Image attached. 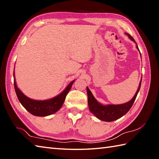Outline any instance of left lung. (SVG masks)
Returning a JSON list of instances; mask_svg holds the SVG:
<instances>
[{
    "label": "left lung",
    "mask_w": 159,
    "mask_h": 159,
    "mask_svg": "<svg viewBox=\"0 0 159 159\" xmlns=\"http://www.w3.org/2000/svg\"><path fill=\"white\" fill-rule=\"evenodd\" d=\"M125 34L127 35L128 36V38H129V39H131L132 41L136 43V42L134 41V39L132 38L128 33H125ZM136 45L137 49L139 51L137 43ZM141 79H142V78H141ZM141 83V80L139 83V87H138L137 92L133 98L130 101H128V102L121 104H106V105L102 104L99 102H98L97 100L94 98L92 93L91 92V91L88 88V87H87V96H88V105L89 111L97 118H98L99 120L102 121H113L120 119V117L124 116L125 114H126L128 113V111L130 109L132 106H133L134 100L136 99L137 94L139 92Z\"/></svg>",
    "instance_id": "left-lung-1"
}]
</instances>
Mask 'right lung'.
Listing matches in <instances>:
<instances>
[{
    "label": "right lung",
    "instance_id": "obj_1",
    "mask_svg": "<svg viewBox=\"0 0 159 159\" xmlns=\"http://www.w3.org/2000/svg\"><path fill=\"white\" fill-rule=\"evenodd\" d=\"M13 78H14L15 91L20 102L30 113L39 117L48 116L58 111L61 108L67 94L70 92L74 82V80H72L61 93L55 97L45 100H37L30 98L20 91L16 85L14 71H13Z\"/></svg>",
    "mask_w": 159,
    "mask_h": 159
}]
</instances>
